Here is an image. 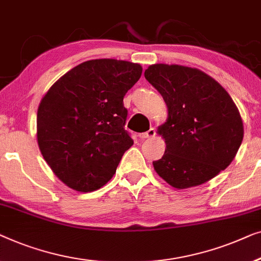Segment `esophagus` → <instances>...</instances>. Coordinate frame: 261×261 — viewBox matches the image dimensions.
I'll return each mask as SVG.
<instances>
[{
    "mask_svg": "<svg viewBox=\"0 0 261 261\" xmlns=\"http://www.w3.org/2000/svg\"><path fill=\"white\" fill-rule=\"evenodd\" d=\"M155 135H156V131H155V129H150V130H148L146 132H143V134H139V138L141 139H146V138H152V137H155Z\"/></svg>",
    "mask_w": 261,
    "mask_h": 261,
    "instance_id": "1",
    "label": "esophagus"
}]
</instances>
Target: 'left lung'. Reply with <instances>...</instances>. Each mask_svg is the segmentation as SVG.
<instances>
[{"label": "left lung", "mask_w": 261, "mask_h": 261, "mask_svg": "<svg viewBox=\"0 0 261 261\" xmlns=\"http://www.w3.org/2000/svg\"><path fill=\"white\" fill-rule=\"evenodd\" d=\"M144 76L162 95L168 119L159 127L167 149L153 161L157 174L177 189L215 177L229 166L244 138V125L233 99L202 71L156 64Z\"/></svg>", "instance_id": "8db88e82"}]
</instances>
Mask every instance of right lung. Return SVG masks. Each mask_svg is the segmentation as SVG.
Masks as SVG:
<instances>
[{"instance_id": "obj_1", "label": "right lung", "mask_w": 261, "mask_h": 261, "mask_svg": "<svg viewBox=\"0 0 261 261\" xmlns=\"http://www.w3.org/2000/svg\"><path fill=\"white\" fill-rule=\"evenodd\" d=\"M141 75L138 64L95 59L68 71L42 98L36 122L40 151L69 188L93 192L115 175L134 144L123 99Z\"/></svg>"}]
</instances>
